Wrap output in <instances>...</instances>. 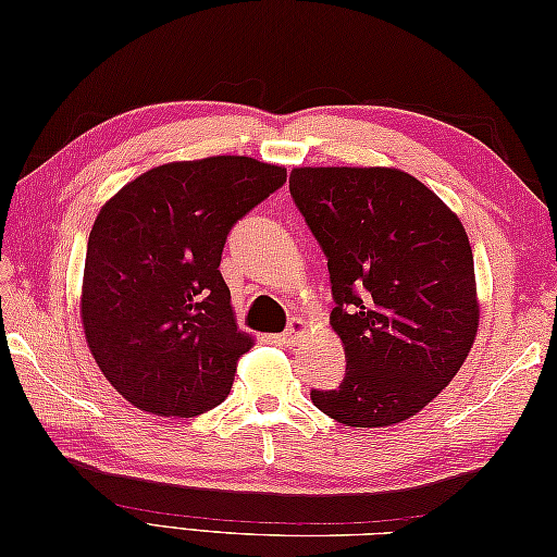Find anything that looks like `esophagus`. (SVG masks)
<instances>
[{"mask_svg": "<svg viewBox=\"0 0 557 557\" xmlns=\"http://www.w3.org/2000/svg\"><path fill=\"white\" fill-rule=\"evenodd\" d=\"M306 333H309V325H306L304 318H292L289 327L277 337V342H280V345H285V347H294L306 337Z\"/></svg>", "mask_w": 557, "mask_h": 557, "instance_id": "obj_1", "label": "esophagus"}]
</instances>
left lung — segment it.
<instances>
[{
  "instance_id": "1",
  "label": "left lung",
  "mask_w": 557,
  "mask_h": 557,
  "mask_svg": "<svg viewBox=\"0 0 557 557\" xmlns=\"http://www.w3.org/2000/svg\"><path fill=\"white\" fill-rule=\"evenodd\" d=\"M289 194L327 258L347 369L313 405L354 429L421 411L474 345V256L459 218L389 168H297Z\"/></svg>"
}]
</instances>
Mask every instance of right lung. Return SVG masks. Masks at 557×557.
Returning <instances> with one entry per match:
<instances>
[{"mask_svg": "<svg viewBox=\"0 0 557 557\" xmlns=\"http://www.w3.org/2000/svg\"><path fill=\"white\" fill-rule=\"evenodd\" d=\"M287 182L242 156L170 162L128 182L88 236L81 318L112 387L158 417H198L230 395L239 333L220 275L227 234Z\"/></svg>", "mask_w": 557, "mask_h": 557, "instance_id": "1", "label": "right lung"}]
</instances>
